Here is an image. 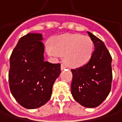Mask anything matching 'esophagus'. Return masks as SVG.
Returning a JSON list of instances; mask_svg holds the SVG:
<instances>
[{"label": "esophagus", "mask_w": 122, "mask_h": 122, "mask_svg": "<svg viewBox=\"0 0 122 122\" xmlns=\"http://www.w3.org/2000/svg\"><path fill=\"white\" fill-rule=\"evenodd\" d=\"M68 67L65 65V64H61V71H63V70H65V69H66Z\"/></svg>", "instance_id": "34e87169"}]
</instances>
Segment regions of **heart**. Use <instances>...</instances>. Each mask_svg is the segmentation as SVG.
<instances>
[{
    "label": "heart",
    "instance_id": "obj_1",
    "mask_svg": "<svg viewBox=\"0 0 122 122\" xmlns=\"http://www.w3.org/2000/svg\"><path fill=\"white\" fill-rule=\"evenodd\" d=\"M51 45H47L46 52L52 57L63 55V61L70 67L77 68L86 63L93 51L90 37L81 34H64L55 37Z\"/></svg>",
    "mask_w": 122,
    "mask_h": 122
}]
</instances>
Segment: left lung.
Returning a JSON list of instances; mask_svg holds the SVG:
<instances>
[{
    "label": "left lung",
    "mask_w": 122,
    "mask_h": 122,
    "mask_svg": "<svg viewBox=\"0 0 122 122\" xmlns=\"http://www.w3.org/2000/svg\"><path fill=\"white\" fill-rule=\"evenodd\" d=\"M87 34L95 49L89 61L76 69H71V94L82 106L94 108L107 98L111 90L112 56L104 42L92 33Z\"/></svg>",
    "instance_id": "8db88e82"
}]
</instances>
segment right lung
Masks as SVG:
<instances>
[{
  "instance_id": "obj_1",
  "label": "right lung",
  "mask_w": 122,
  "mask_h": 122,
  "mask_svg": "<svg viewBox=\"0 0 122 122\" xmlns=\"http://www.w3.org/2000/svg\"><path fill=\"white\" fill-rule=\"evenodd\" d=\"M41 34L22 37L10 58L9 86L23 107L36 109L51 98L53 85L61 73V64L44 61Z\"/></svg>"
}]
</instances>
